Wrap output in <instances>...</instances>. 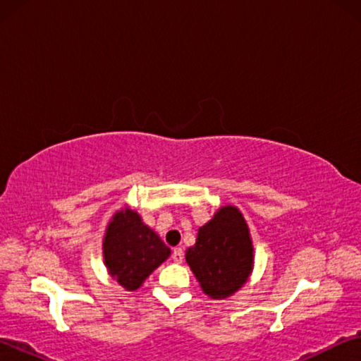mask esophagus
I'll return each mask as SVG.
<instances>
[{
	"mask_svg": "<svg viewBox=\"0 0 361 361\" xmlns=\"http://www.w3.org/2000/svg\"><path fill=\"white\" fill-rule=\"evenodd\" d=\"M172 259L176 262V264H180L185 259V253H183L181 248H175L172 252Z\"/></svg>",
	"mask_w": 361,
	"mask_h": 361,
	"instance_id": "esophagus-1",
	"label": "esophagus"
}]
</instances>
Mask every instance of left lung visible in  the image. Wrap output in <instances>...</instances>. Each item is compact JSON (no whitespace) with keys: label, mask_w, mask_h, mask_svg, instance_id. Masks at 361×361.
<instances>
[{"label":"left lung","mask_w":361,"mask_h":361,"mask_svg":"<svg viewBox=\"0 0 361 361\" xmlns=\"http://www.w3.org/2000/svg\"><path fill=\"white\" fill-rule=\"evenodd\" d=\"M186 261L202 290L213 299L228 298L247 282L253 247L245 219L235 207H223L199 229Z\"/></svg>","instance_id":"left-lung-1"}]
</instances>
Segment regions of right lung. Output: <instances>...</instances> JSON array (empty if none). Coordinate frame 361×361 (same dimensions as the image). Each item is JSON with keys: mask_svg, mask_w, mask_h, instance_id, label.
Returning <instances> with one entry per match:
<instances>
[{"mask_svg": "<svg viewBox=\"0 0 361 361\" xmlns=\"http://www.w3.org/2000/svg\"><path fill=\"white\" fill-rule=\"evenodd\" d=\"M105 264L126 290H137L170 256V248L146 226L137 212H118L103 242Z\"/></svg>", "mask_w": 361, "mask_h": 361, "instance_id": "add662e5", "label": "right lung"}]
</instances>
